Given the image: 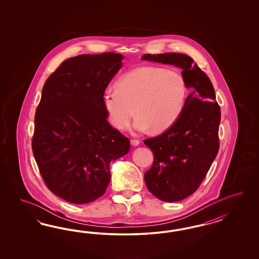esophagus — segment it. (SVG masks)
Wrapping results in <instances>:
<instances>
[{"instance_id": "esophagus-1", "label": "esophagus", "mask_w": 259, "mask_h": 259, "mask_svg": "<svg viewBox=\"0 0 259 259\" xmlns=\"http://www.w3.org/2000/svg\"><path fill=\"white\" fill-rule=\"evenodd\" d=\"M140 143H141V141H139V140H131V144L133 146H138Z\"/></svg>"}]
</instances>
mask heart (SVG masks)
<instances>
[{"mask_svg": "<svg viewBox=\"0 0 259 259\" xmlns=\"http://www.w3.org/2000/svg\"><path fill=\"white\" fill-rule=\"evenodd\" d=\"M188 87L181 72L159 66H142L105 88L102 102L111 125L122 130L139 115L134 129L163 132L178 120L184 109ZM136 111H135L134 109Z\"/></svg>", "mask_w": 259, "mask_h": 259, "instance_id": "b5f03b06", "label": "heart"}]
</instances>
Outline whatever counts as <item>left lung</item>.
Instances as JSON below:
<instances>
[{"mask_svg": "<svg viewBox=\"0 0 259 259\" xmlns=\"http://www.w3.org/2000/svg\"><path fill=\"white\" fill-rule=\"evenodd\" d=\"M141 59L181 67L190 89L178 120L164 133L144 141L154 153L153 165L144 174L147 188L162 201H180L198 189L219 153L220 105L210 78L191 57L164 53Z\"/></svg>", "mask_w": 259, "mask_h": 259, "instance_id": "1", "label": "left lung"}]
</instances>
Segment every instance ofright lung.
<instances>
[{"mask_svg":"<svg viewBox=\"0 0 259 259\" xmlns=\"http://www.w3.org/2000/svg\"><path fill=\"white\" fill-rule=\"evenodd\" d=\"M122 59L114 52L72 57L42 88L32 151L47 188L70 203L102 196L110 162L130 150L129 139L108 123L102 102Z\"/></svg>","mask_w":259,"mask_h":259,"instance_id":"1","label":"right lung"}]
</instances>
